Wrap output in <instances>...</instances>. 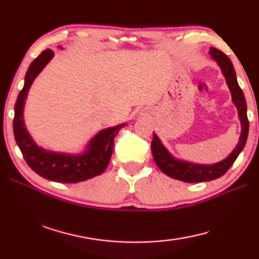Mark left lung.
Here are the masks:
<instances>
[{
    "label": "left lung",
    "instance_id": "8db88e82",
    "mask_svg": "<svg viewBox=\"0 0 259 259\" xmlns=\"http://www.w3.org/2000/svg\"><path fill=\"white\" fill-rule=\"evenodd\" d=\"M209 55L211 56L213 61H216L218 67L221 68L222 74L225 77L226 84L229 87L232 96V103L234 104L236 111H238L241 134L236 146L225 159L216 162V163L203 164L178 159L163 145L159 136L153 133L152 154L156 165L166 176L185 183L209 182L222 177L234 163L240 153L242 152L248 138L249 121L247 116V103H245L244 95L239 87L238 80H236L233 64H232L229 57L216 48H210Z\"/></svg>",
    "mask_w": 259,
    "mask_h": 259
}]
</instances>
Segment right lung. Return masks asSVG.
I'll return each instance as SVG.
<instances>
[{
	"instance_id": "right-lung-1",
	"label": "right lung",
	"mask_w": 259,
	"mask_h": 259,
	"mask_svg": "<svg viewBox=\"0 0 259 259\" xmlns=\"http://www.w3.org/2000/svg\"><path fill=\"white\" fill-rule=\"evenodd\" d=\"M63 49V47H58ZM55 52L47 49L35 58L26 72L23 89L15 105L14 134L27 164L41 177L57 183H80L102 175L111 160L114 137L128 123H120L99 130L77 153L46 150L37 145L26 128L24 111L30 87L43 68L54 58Z\"/></svg>"
}]
</instances>
